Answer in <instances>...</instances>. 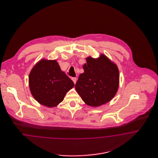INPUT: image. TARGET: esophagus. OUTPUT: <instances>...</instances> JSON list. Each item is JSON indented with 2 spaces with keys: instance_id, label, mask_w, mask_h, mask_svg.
<instances>
[{
  "instance_id": "obj_1",
  "label": "esophagus",
  "mask_w": 158,
  "mask_h": 158,
  "mask_svg": "<svg viewBox=\"0 0 158 158\" xmlns=\"http://www.w3.org/2000/svg\"><path fill=\"white\" fill-rule=\"evenodd\" d=\"M72 80L73 81V82H74V83L75 84L76 82V81H77V79H76V77H72Z\"/></svg>"
}]
</instances>
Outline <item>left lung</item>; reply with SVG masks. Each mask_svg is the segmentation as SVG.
Listing matches in <instances>:
<instances>
[{
	"mask_svg": "<svg viewBox=\"0 0 158 158\" xmlns=\"http://www.w3.org/2000/svg\"><path fill=\"white\" fill-rule=\"evenodd\" d=\"M75 89L87 105L99 106L110 101L119 86V71L117 65L101 54L99 58L87 57Z\"/></svg>",
	"mask_w": 158,
	"mask_h": 158,
	"instance_id": "left-lung-1",
	"label": "left lung"
}]
</instances>
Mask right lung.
<instances>
[{
	"label": "right lung",
	"instance_id": "add662e5",
	"mask_svg": "<svg viewBox=\"0 0 158 158\" xmlns=\"http://www.w3.org/2000/svg\"><path fill=\"white\" fill-rule=\"evenodd\" d=\"M74 83L61 70L56 60L42 59L29 75V86L34 99L41 105L54 107L63 101Z\"/></svg>",
	"mask_w": 158,
	"mask_h": 158
}]
</instances>
